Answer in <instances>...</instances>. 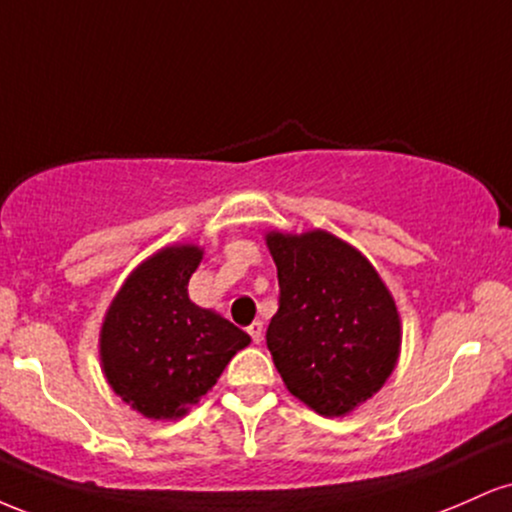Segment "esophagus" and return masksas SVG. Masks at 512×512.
Segmentation results:
<instances>
[{"label": "esophagus", "mask_w": 512, "mask_h": 512, "mask_svg": "<svg viewBox=\"0 0 512 512\" xmlns=\"http://www.w3.org/2000/svg\"><path fill=\"white\" fill-rule=\"evenodd\" d=\"M262 332H264V327H262V322L260 320H255L252 322V325L248 327V334H250V339L255 344H260L262 342Z\"/></svg>", "instance_id": "esophagus-1"}]
</instances>
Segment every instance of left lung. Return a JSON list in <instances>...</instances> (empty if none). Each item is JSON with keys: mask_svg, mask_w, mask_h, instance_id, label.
<instances>
[{"mask_svg": "<svg viewBox=\"0 0 512 512\" xmlns=\"http://www.w3.org/2000/svg\"><path fill=\"white\" fill-rule=\"evenodd\" d=\"M279 310L267 327L274 366L293 397L342 416L395 370L399 315L366 257L325 231L269 233Z\"/></svg>", "mask_w": 512, "mask_h": 512, "instance_id": "left-lung-1", "label": "left lung"}]
</instances>
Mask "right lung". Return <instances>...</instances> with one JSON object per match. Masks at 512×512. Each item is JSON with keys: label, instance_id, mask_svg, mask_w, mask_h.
<instances>
[{"label": "right lung", "instance_id": "add662e5", "mask_svg": "<svg viewBox=\"0 0 512 512\" xmlns=\"http://www.w3.org/2000/svg\"><path fill=\"white\" fill-rule=\"evenodd\" d=\"M202 262L195 245H175L139 264L110 303L101 330L105 378L149 419H178L216 385L226 363L250 344L240 327L190 301Z\"/></svg>", "mask_w": 512, "mask_h": 512}]
</instances>
